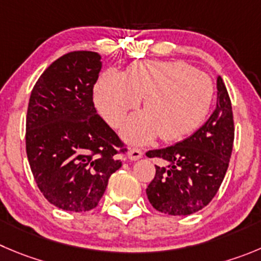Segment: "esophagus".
<instances>
[{
    "label": "esophagus",
    "mask_w": 261,
    "mask_h": 261,
    "mask_svg": "<svg viewBox=\"0 0 261 261\" xmlns=\"http://www.w3.org/2000/svg\"><path fill=\"white\" fill-rule=\"evenodd\" d=\"M143 157V152L140 149H131L127 153V158L130 161H138Z\"/></svg>",
    "instance_id": "esophagus-1"
}]
</instances>
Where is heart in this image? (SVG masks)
<instances>
[{"label":"heart","mask_w":261,"mask_h":261,"mask_svg":"<svg viewBox=\"0 0 261 261\" xmlns=\"http://www.w3.org/2000/svg\"><path fill=\"white\" fill-rule=\"evenodd\" d=\"M214 96L211 80L184 62L145 60L125 73L109 69L95 87V106L112 127L143 99L144 112L131 116L122 127L130 144H145L155 136L174 142L201 126Z\"/></svg>","instance_id":"obj_1"}]
</instances>
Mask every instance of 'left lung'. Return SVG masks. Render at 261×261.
Wrapping results in <instances>:
<instances>
[{
	"label": "left lung",
	"instance_id": "left-lung-1",
	"mask_svg": "<svg viewBox=\"0 0 261 261\" xmlns=\"http://www.w3.org/2000/svg\"><path fill=\"white\" fill-rule=\"evenodd\" d=\"M216 108L193 135L164 149L147 152L165 165H155L147 188L153 207L169 215H191L210 203L229 165L234 140L232 103L223 80H216Z\"/></svg>",
	"mask_w": 261,
	"mask_h": 261
}]
</instances>
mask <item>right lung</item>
<instances>
[{
	"instance_id": "obj_1",
	"label": "right lung",
	"mask_w": 261,
	"mask_h": 261,
	"mask_svg": "<svg viewBox=\"0 0 261 261\" xmlns=\"http://www.w3.org/2000/svg\"><path fill=\"white\" fill-rule=\"evenodd\" d=\"M94 51H73L41 74L27 112V157L45 198L65 211L96 207L122 166V143L97 114L92 89L103 63Z\"/></svg>"
}]
</instances>
